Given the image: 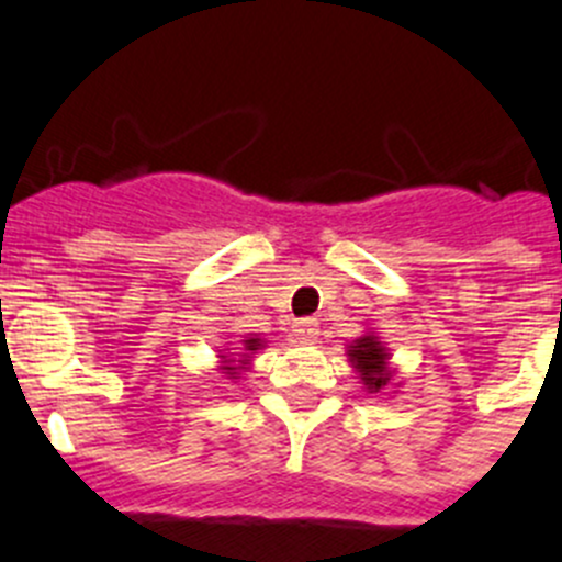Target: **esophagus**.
<instances>
[{
  "instance_id": "1",
  "label": "esophagus",
  "mask_w": 562,
  "mask_h": 562,
  "mask_svg": "<svg viewBox=\"0 0 562 562\" xmlns=\"http://www.w3.org/2000/svg\"><path fill=\"white\" fill-rule=\"evenodd\" d=\"M315 335H318V321H315V318L293 321V337H296L299 342L315 340Z\"/></svg>"
}]
</instances>
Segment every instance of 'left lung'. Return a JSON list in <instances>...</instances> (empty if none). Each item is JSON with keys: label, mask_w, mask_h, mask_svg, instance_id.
Wrapping results in <instances>:
<instances>
[{"label": "left lung", "mask_w": 562, "mask_h": 562, "mask_svg": "<svg viewBox=\"0 0 562 562\" xmlns=\"http://www.w3.org/2000/svg\"><path fill=\"white\" fill-rule=\"evenodd\" d=\"M351 362L353 368L362 373V381L364 386H368L370 392H379L381 386L386 384V353L384 348H381V342L375 340V337H362V340H357V346H351Z\"/></svg>", "instance_id": "8db88e82"}]
</instances>
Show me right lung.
<instances>
[{"mask_svg":"<svg viewBox=\"0 0 562 562\" xmlns=\"http://www.w3.org/2000/svg\"><path fill=\"white\" fill-rule=\"evenodd\" d=\"M258 346H260V340H258V337H252V340H244V348H247V351H258ZM231 362H233V359H231ZM225 370H227V373H231V379H236V364H225Z\"/></svg>","mask_w":562,"mask_h":562,"instance_id":"obj_1","label":"right lung"}]
</instances>
